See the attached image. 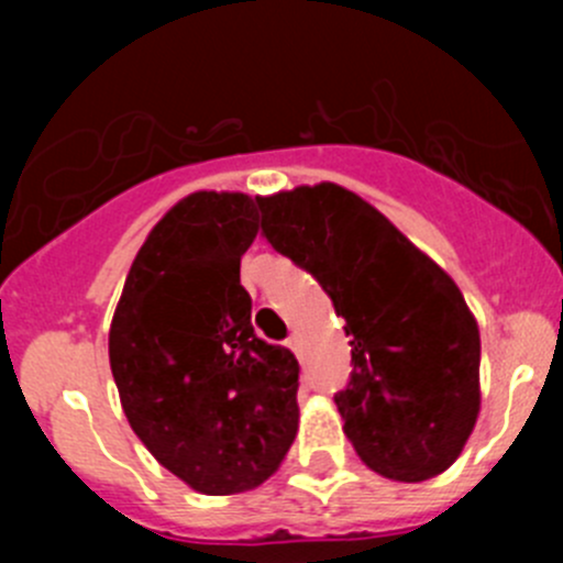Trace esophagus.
<instances>
[{
	"label": "esophagus",
	"mask_w": 563,
	"mask_h": 563,
	"mask_svg": "<svg viewBox=\"0 0 563 563\" xmlns=\"http://www.w3.org/2000/svg\"><path fill=\"white\" fill-rule=\"evenodd\" d=\"M286 345H288V349L294 351V354L299 356V360H302V334H299V332H294L291 338L286 340Z\"/></svg>",
	"instance_id": "1"
}]
</instances>
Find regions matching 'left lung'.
<instances>
[{
    "label": "left lung",
    "mask_w": 563,
    "mask_h": 563,
    "mask_svg": "<svg viewBox=\"0 0 563 563\" xmlns=\"http://www.w3.org/2000/svg\"><path fill=\"white\" fill-rule=\"evenodd\" d=\"M261 231L345 318L351 382L334 395L367 468L422 482L479 417V327L450 275L356 192L321 181L255 196Z\"/></svg>",
    "instance_id": "1"
}]
</instances>
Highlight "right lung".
Listing matches in <instances>:
<instances>
[{
    "instance_id": "add662e5",
    "label": "right lung",
    "mask_w": 563,
    "mask_h": 563,
    "mask_svg": "<svg viewBox=\"0 0 563 563\" xmlns=\"http://www.w3.org/2000/svg\"><path fill=\"white\" fill-rule=\"evenodd\" d=\"M255 220L245 192L176 201L135 253L108 332L130 428L203 496L269 479L299 428L297 356L255 334L240 283Z\"/></svg>"
}]
</instances>
